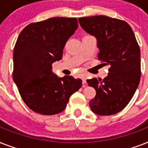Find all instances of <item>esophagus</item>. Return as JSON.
I'll return each instance as SVG.
<instances>
[{"label":"esophagus","instance_id":"34e87169","mask_svg":"<svg viewBox=\"0 0 148 148\" xmlns=\"http://www.w3.org/2000/svg\"><path fill=\"white\" fill-rule=\"evenodd\" d=\"M81 78H82V81H83V84H84V85H86V84H87V81H86L85 75H83Z\"/></svg>","mask_w":148,"mask_h":148}]
</instances>
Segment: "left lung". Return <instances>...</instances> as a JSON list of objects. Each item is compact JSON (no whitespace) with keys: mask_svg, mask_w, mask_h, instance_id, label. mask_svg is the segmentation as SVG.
Segmentation results:
<instances>
[{"mask_svg":"<svg viewBox=\"0 0 148 148\" xmlns=\"http://www.w3.org/2000/svg\"><path fill=\"white\" fill-rule=\"evenodd\" d=\"M81 27L97 38L98 60L110 65L106 77L87 80L96 90L89 103L98 115H112L124 109L133 97L140 79V51L127 22L103 15L80 17Z\"/></svg>","mask_w":148,"mask_h":148,"instance_id":"obj_1","label":"left lung"}]
</instances>
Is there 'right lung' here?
<instances>
[{"mask_svg":"<svg viewBox=\"0 0 148 148\" xmlns=\"http://www.w3.org/2000/svg\"><path fill=\"white\" fill-rule=\"evenodd\" d=\"M77 27L75 17H51L31 23L20 33L14 49L13 79L24 102L34 112H62L82 86L81 79L59 77L52 72V64L62 58L65 44Z\"/></svg>","mask_w":148,"mask_h":148,"instance_id":"add662e5","label":"right lung"}]
</instances>
